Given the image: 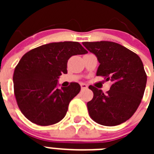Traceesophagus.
<instances>
[{
  "mask_svg": "<svg viewBox=\"0 0 154 154\" xmlns=\"http://www.w3.org/2000/svg\"><path fill=\"white\" fill-rule=\"evenodd\" d=\"M80 85H81V89H82V90L86 89L87 88H88V85H87L86 84H85V83H81V84H80Z\"/></svg>",
  "mask_w": 154,
  "mask_h": 154,
  "instance_id": "1",
  "label": "esophagus"
}]
</instances>
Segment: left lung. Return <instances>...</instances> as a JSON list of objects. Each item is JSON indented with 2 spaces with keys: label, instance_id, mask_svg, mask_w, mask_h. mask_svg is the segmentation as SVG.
I'll list each match as a JSON object with an SVG mask.
<instances>
[{
  "label": "left lung",
  "instance_id": "left-lung-1",
  "mask_svg": "<svg viewBox=\"0 0 154 154\" xmlns=\"http://www.w3.org/2000/svg\"><path fill=\"white\" fill-rule=\"evenodd\" d=\"M100 63L96 75L112 84L106 93L93 85V98L87 103L90 117L103 126L124 123L137 111L143 96L146 74L140 58L124 46L112 42H83Z\"/></svg>",
  "mask_w": 154,
  "mask_h": 154
}]
</instances>
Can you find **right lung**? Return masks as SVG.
I'll use <instances>...</instances> for the list:
<instances>
[{"instance_id": "1", "label": "right lung", "mask_w": 154, "mask_h": 154, "mask_svg": "<svg viewBox=\"0 0 154 154\" xmlns=\"http://www.w3.org/2000/svg\"><path fill=\"white\" fill-rule=\"evenodd\" d=\"M88 51L79 42H53L25 53L15 67L14 92L23 115L39 126L62 120L70 101L80 92L77 82L57 88L58 76L67 73L68 60Z\"/></svg>"}]
</instances>
